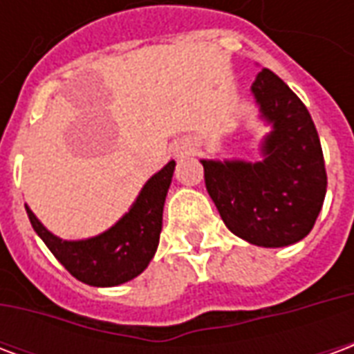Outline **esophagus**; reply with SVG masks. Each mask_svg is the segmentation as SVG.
I'll use <instances>...</instances> for the list:
<instances>
[{"mask_svg": "<svg viewBox=\"0 0 354 354\" xmlns=\"http://www.w3.org/2000/svg\"><path fill=\"white\" fill-rule=\"evenodd\" d=\"M193 153V147L189 144H178L176 149H174V155L178 159H184V157H189Z\"/></svg>", "mask_w": 354, "mask_h": 354, "instance_id": "obj_1", "label": "esophagus"}]
</instances>
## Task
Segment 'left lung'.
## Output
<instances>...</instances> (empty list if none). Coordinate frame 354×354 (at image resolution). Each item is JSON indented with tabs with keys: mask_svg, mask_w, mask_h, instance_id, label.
Segmentation results:
<instances>
[{
	"mask_svg": "<svg viewBox=\"0 0 354 354\" xmlns=\"http://www.w3.org/2000/svg\"><path fill=\"white\" fill-rule=\"evenodd\" d=\"M250 91L271 129L261 140L260 161L201 162L227 230L250 245L281 248L307 237L317 222L326 195L324 157L309 111L281 77L261 70Z\"/></svg>",
	"mask_w": 354,
	"mask_h": 354,
	"instance_id": "left-lung-1",
	"label": "left lung"
}]
</instances>
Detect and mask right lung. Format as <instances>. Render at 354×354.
Returning a JSON list of instances; mask_svg holds the SVG:
<instances>
[{
	"label": "right lung",
	"mask_w": 354,
	"mask_h": 354,
	"mask_svg": "<svg viewBox=\"0 0 354 354\" xmlns=\"http://www.w3.org/2000/svg\"><path fill=\"white\" fill-rule=\"evenodd\" d=\"M176 161H169L147 180L132 203L109 230L80 241L53 235L26 205L34 231L53 256L77 281L88 286H117L138 277L153 260L162 230V207L169 193Z\"/></svg>",
	"instance_id": "add662e5"
}]
</instances>
